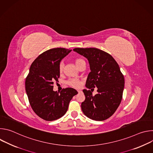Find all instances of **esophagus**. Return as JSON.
Wrapping results in <instances>:
<instances>
[{"mask_svg":"<svg viewBox=\"0 0 153 153\" xmlns=\"http://www.w3.org/2000/svg\"><path fill=\"white\" fill-rule=\"evenodd\" d=\"M77 91H78V93H81L82 92L81 90H77Z\"/></svg>","mask_w":153,"mask_h":153,"instance_id":"34e87169","label":"esophagus"}]
</instances>
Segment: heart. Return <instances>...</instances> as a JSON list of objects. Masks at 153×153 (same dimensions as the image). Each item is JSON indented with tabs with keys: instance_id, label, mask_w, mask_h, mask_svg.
<instances>
[{
	"instance_id": "b5f03b06",
	"label": "heart",
	"mask_w": 153,
	"mask_h": 153,
	"mask_svg": "<svg viewBox=\"0 0 153 153\" xmlns=\"http://www.w3.org/2000/svg\"><path fill=\"white\" fill-rule=\"evenodd\" d=\"M83 60L81 59H76L74 61L75 62V64L76 65H77L79 62H80L81 61H82ZM63 64L62 63H60V65H59V72L61 73L63 71ZM68 83L73 86V87H74V88H79V87L81 86L82 85V82L77 80V79H70L68 82Z\"/></svg>"
}]
</instances>
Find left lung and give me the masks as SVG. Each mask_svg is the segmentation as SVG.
<instances>
[{
  "label": "left lung",
  "mask_w": 153,
  "mask_h": 153,
  "mask_svg": "<svg viewBox=\"0 0 153 153\" xmlns=\"http://www.w3.org/2000/svg\"><path fill=\"white\" fill-rule=\"evenodd\" d=\"M73 50L86 57L90 64L91 72L85 86L97 88L94 96L90 90H83L85 100L81 104L82 110L93 120H106L115 113L122 99L125 80L119 65L110 54L97 48Z\"/></svg>",
  "instance_id": "obj_1"
}]
</instances>
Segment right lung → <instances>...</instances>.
I'll return each mask as SVG.
<instances>
[{"label":"right lung","instance_id":"1","mask_svg":"<svg viewBox=\"0 0 153 153\" xmlns=\"http://www.w3.org/2000/svg\"><path fill=\"white\" fill-rule=\"evenodd\" d=\"M72 50L53 48L40 54L32 63L25 80V90L30 105L40 118L53 121L62 117L68 110L70 100L77 91L72 88L53 91L54 82L60 76L61 60Z\"/></svg>","mask_w":153,"mask_h":153}]
</instances>
